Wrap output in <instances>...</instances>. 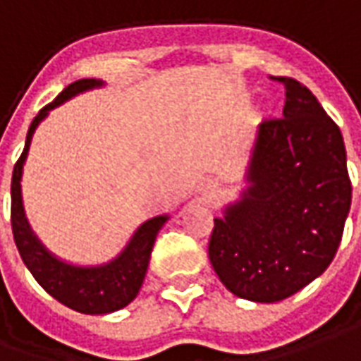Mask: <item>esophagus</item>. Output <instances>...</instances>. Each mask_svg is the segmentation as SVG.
<instances>
[{
	"mask_svg": "<svg viewBox=\"0 0 361 361\" xmlns=\"http://www.w3.org/2000/svg\"><path fill=\"white\" fill-rule=\"evenodd\" d=\"M217 190V183H215V181H212V191H215Z\"/></svg>",
	"mask_w": 361,
	"mask_h": 361,
	"instance_id": "obj_1",
	"label": "esophagus"
}]
</instances>
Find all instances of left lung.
Instances as JSON below:
<instances>
[{
    "label": "left lung",
    "instance_id": "1",
    "mask_svg": "<svg viewBox=\"0 0 361 361\" xmlns=\"http://www.w3.org/2000/svg\"><path fill=\"white\" fill-rule=\"evenodd\" d=\"M283 118L257 130L249 190L215 219L209 261L239 298L279 302L332 263L352 203L342 132L308 88L290 77Z\"/></svg>",
    "mask_w": 361,
    "mask_h": 361
}]
</instances>
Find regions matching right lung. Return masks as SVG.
Instances as JSON below:
<instances>
[{"label":"right lung","mask_w":361,"mask_h":361,"mask_svg":"<svg viewBox=\"0 0 361 361\" xmlns=\"http://www.w3.org/2000/svg\"><path fill=\"white\" fill-rule=\"evenodd\" d=\"M94 87H100V80L97 78H80L77 82L68 85L53 102H49L39 110V114L31 122L27 132L25 148L16 161L13 178H11V231H13L17 251L25 267L35 276L37 283L55 300L82 314H109L124 308L140 293V286L148 271L149 255L156 243V235L161 229V225L168 221V215H160L144 223L130 239L128 247L112 263L82 269L59 261L37 241V237L27 225L23 203H21V171L29 152L31 136L39 126V122L45 118L49 110L63 104L65 100L78 92Z\"/></svg>","instance_id":"1"}]
</instances>
